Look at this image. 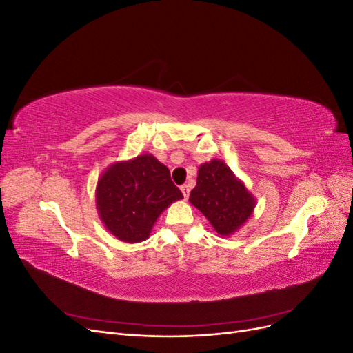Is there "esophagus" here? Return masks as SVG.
I'll return each mask as SVG.
<instances>
[{
	"label": "esophagus",
	"mask_w": 353,
	"mask_h": 353,
	"mask_svg": "<svg viewBox=\"0 0 353 353\" xmlns=\"http://www.w3.org/2000/svg\"><path fill=\"white\" fill-rule=\"evenodd\" d=\"M181 191H183V194H184V199H188V196H190V185L184 184L183 187H181Z\"/></svg>",
	"instance_id": "obj_1"
}]
</instances>
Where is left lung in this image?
Wrapping results in <instances>:
<instances>
[{"label": "left lung", "instance_id": "obj_1", "mask_svg": "<svg viewBox=\"0 0 353 353\" xmlns=\"http://www.w3.org/2000/svg\"><path fill=\"white\" fill-rule=\"evenodd\" d=\"M190 201L223 237L236 232L250 218L256 206L253 194L243 181L218 159L199 168L197 184L191 190Z\"/></svg>", "mask_w": 353, "mask_h": 353}]
</instances>
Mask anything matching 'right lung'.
Returning <instances> with one entry per match:
<instances>
[{
	"instance_id": "right-lung-1",
	"label": "right lung",
	"mask_w": 353,
	"mask_h": 353,
	"mask_svg": "<svg viewBox=\"0 0 353 353\" xmlns=\"http://www.w3.org/2000/svg\"><path fill=\"white\" fill-rule=\"evenodd\" d=\"M179 199L183 193L170 179L169 169L153 154L113 163L95 188L100 219L125 243L148 239L160 213Z\"/></svg>"
}]
</instances>
